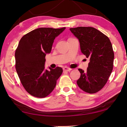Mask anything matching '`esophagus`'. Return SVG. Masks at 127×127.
<instances>
[{"label": "esophagus", "mask_w": 127, "mask_h": 127, "mask_svg": "<svg viewBox=\"0 0 127 127\" xmlns=\"http://www.w3.org/2000/svg\"><path fill=\"white\" fill-rule=\"evenodd\" d=\"M63 70L64 72H70V71L72 70V69L68 68V67H64L63 68Z\"/></svg>", "instance_id": "34e87169"}]
</instances>
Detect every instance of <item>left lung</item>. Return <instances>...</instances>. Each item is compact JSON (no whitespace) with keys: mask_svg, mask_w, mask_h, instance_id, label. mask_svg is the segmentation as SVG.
Wrapping results in <instances>:
<instances>
[{"mask_svg":"<svg viewBox=\"0 0 127 127\" xmlns=\"http://www.w3.org/2000/svg\"><path fill=\"white\" fill-rule=\"evenodd\" d=\"M79 39L81 51L90 58L87 71L79 69L81 76L78 86L90 94L96 93L105 86L113 67L114 52L107 36L93 27L70 28Z\"/></svg>","mask_w":127,"mask_h":127,"instance_id":"obj_1","label":"left lung"}]
</instances>
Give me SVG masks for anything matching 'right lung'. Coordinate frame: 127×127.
<instances>
[{
	"label": "right lung",
	"mask_w": 127,
	"mask_h": 127,
	"mask_svg": "<svg viewBox=\"0 0 127 127\" xmlns=\"http://www.w3.org/2000/svg\"><path fill=\"white\" fill-rule=\"evenodd\" d=\"M65 28H40L25 34L19 42L15 53V69L22 86L32 96H48L62 73V67H49L48 70L44 64L54 40Z\"/></svg>",
	"instance_id": "obj_1"
}]
</instances>
